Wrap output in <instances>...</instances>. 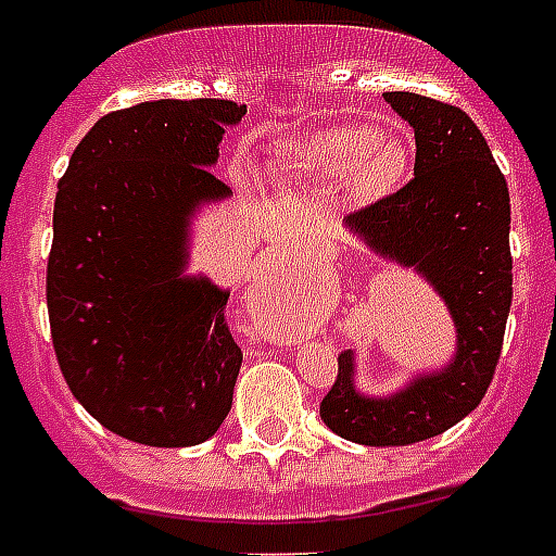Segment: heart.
<instances>
[{
    "label": "heart",
    "mask_w": 556,
    "mask_h": 556,
    "mask_svg": "<svg viewBox=\"0 0 556 556\" xmlns=\"http://www.w3.org/2000/svg\"><path fill=\"white\" fill-rule=\"evenodd\" d=\"M274 166L291 180L348 184L358 200H379L404 180L409 147L372 124H339L277 149Z\"/></svg>",
    "instance_id": "obj_1"
}]
</instances>
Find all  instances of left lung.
<instances>
[{
	"instance_id": "left-lung-1",
	"label": "left lung",
	"mask_w": 556,
	"mask_h": 556,
	"mask_svg": "<svg viewBox=\"0 0 556 556\" xmlns=\"http://www.w3.org/2000/svg\"><path fill=\"white\" fill-rule=\"evenodd\" d=\"M384 101L413 127L415 177L344 223L441 293L458 348L446 367L381 399L358 393L356 358L344 350L319 415L356 444L407 446L455 427L492 384L511 307V206L506 177L464 110L415 92H384Z\"/></svg>"
}]
</instances>
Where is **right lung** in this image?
<instances>
[{
	"mask_svg": "<svg viewBox=\"0 0 556 556\" xmlns=\"http://www.w3.org/2000/svg\"><path fill=\"white\" fill-rule=\"evenodd\" d=\"M245 104L143 101L96 121L59 180L48 314L87 413L147 446H194L226 421L242 350L228 291L184 277L191 214L231 194L208 166Z\"/></svg>",
	"mask_w": 556,
	"mask_h": 556,
	"instance_id": "1",
	"label": "right lung"
}]
</instances>
